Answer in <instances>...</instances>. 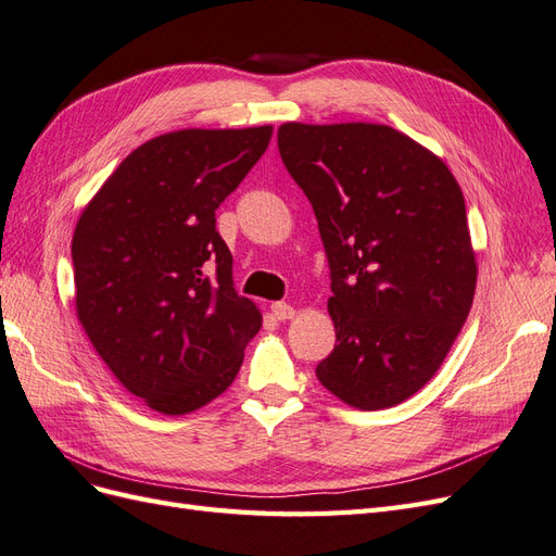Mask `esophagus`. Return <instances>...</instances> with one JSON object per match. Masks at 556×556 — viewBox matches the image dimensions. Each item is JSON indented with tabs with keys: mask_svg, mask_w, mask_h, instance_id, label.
Instances as JSON below:
<instances>
[{
	"mask_svg": "<svg viewBox=\"0 0 556 556\" xmlns=\"http://www.w3.org/2000/svg\"><path fill=\"white\" fill-rule=\"evenodd\" d=\"M271 313H274L276 319L294 317V308L290 304H285V301H276V304H271Z\"/></svg>",
	"mask_w": 556,
	"mask_h": 556,
	"instance_id": "34e87169",
	"label": "esophagus"
}]
</instances>
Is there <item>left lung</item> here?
<instances>
[{
    "mask_svg": "<svg viewBox=\"0 0 556 556\" xmlns=\"http://www.w3.org/2000/svg\"><path fill=\"white\" fill-rule=\"evenodd\" d=\"M278 150L313 204L331 268L336 345L317 380L357 410L392 408L435 376L473 304L459 182L387 125L285 123Z\"/></svg>",
    "mask_w": 556,
    "mask_h": 556,
    "instance_id": "1",
    "label": "left lung"
}]
</instances>
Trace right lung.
<instances>
[{
  "mask_svg": "<svg viewBox=\"0 0 556 556\" xmlns=\"http://www.w3.org/2000/svg\"><path fill=\"white\" fill-rule=\"evenodd\" d=\"M274 127L178 129L139 146L83 208L74 239L76 315L127 392L188 415L237 378L262 313L233 290L215 211Z\"/></svg>",
  "mask_w": 556,
  "mask_h": 556,
  "instance_id": "1",
  "label": "right lung"
}]
</instances>
